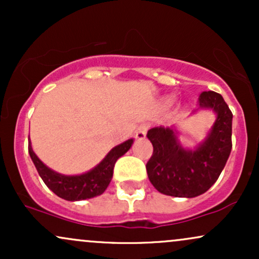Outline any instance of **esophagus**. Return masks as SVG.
<instances>
[{
    "instance_id": "34e87169",
    "label": "esophagus",
    "mask_w": 259,
    "mask_h": 259,
    "mask_svg": "<svg viewBox=\"0 0 259 259\" xmlns=\"http://www.w3.org/2000/svg\"><path fill=\"white\" fill-rule=\"evenodd\" d=\"M148 127H150V125H148L147 123H144V124H141V125H139V127L136 129V133H135L136 139L142 140V139L146 138V133H147Z\"/></svg>"
}]
</instances>
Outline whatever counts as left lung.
Wrapping results in <instances>:
<instances>
[{
    "label": "left lung",
    "mask_w": 259,
    "mask_h": 259,
    "mask_svg": "<svg viewBox=\"0 0 259 259\" xmlns=\"http://www.w3.org/2000/svg\"><path fill=\"white\" fill-rule=\"evenodd\" d=\"M198 105L212 109L217 119L206 140L195 150L181 146L177 130L171 127L148 130L153 153L146 170L151 184L160 194L187 198L204 194L218 180L230 156L233 113L229 106L214 91L202 92Z\"/></svg>",
    "instance_id": "left-lung-1"
}]
</instances>
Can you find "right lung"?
Returning a JSON list of instances; mask_svg holds the SVG:
<instances>
[{
    "label": "right lung",
    "mask_w": 259,
    "mask_h": 259,
    "mask_svg": "<svg viewBox=\"0 0 259 259\" xmlns=\"http://www.w3.org/2000/svg\"><path fill=\"white\" fill-rule=\"evenodd\" d=\"M133 142L134 140L129 139L123 144L112 148L100 164H97L88 173L80 175H63L52 170L38 159V157L32 151L30 142H29L28 148L35 168L37 169V173L46 186L63 200L80 201L96 197L106 191L112 180L115 162L129 151Z\"/></svg>",
    "instance_id": "add662e5"
}]
</instances>
